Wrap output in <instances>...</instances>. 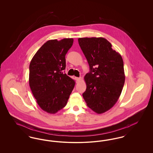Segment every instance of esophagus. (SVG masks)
<instances>
[{
    "label": "esophagus",
    "mask_w": 153,
    "mask_h": 153,
    "mask_svg": "<svg viewBox=\"0 0 153 153\" xmlns=\"http://www.w3.org/2000/svg\"><path fill=\"white\" fill-rule=\"evenodd\" d=\"M75 79L76 80V82H80V80H81V77H75Z\"/></svg>",
    "instance_id": "obj_1"
}]
</instances>
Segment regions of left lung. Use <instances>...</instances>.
I'll use <instances>...</instances> for the list:
<instances>
[{"label":"left lung","instance_id":"left-lung-1","mask_svg":"<svg viewBox=\"0 0 153 153\" xmlns=\"http://www.w3.org/2000/svg\"><path fill=\"white\" fill-rule=\"evenodd\" d=\"M78 41L90 68L84 77L87 89L82 96L89 108L102 114L116 104L122 93L125 81L123 59L104 38H79Z\"/></svg>","mask_w":153,"mask_h":153}]
</instances>
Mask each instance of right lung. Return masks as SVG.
<instances>
[{
	"label": "right lung",
	"mask_w": 153,
	"mask_h": 153,
	"mask_svg": "<svg viewBox=\"0 0 153 153\" xmlns=\"http://www.w3.org/2000/svg\"><path fill=\"white\" fill-rule=\"evenodd\" d=\"M73 43V38L49 40L31 60L30 87L38 105L48 113L62 109L74 87V81L62 72L66 54Z\"/></svg>",
	"instance_id": "add662e5"
}]
</instances>
